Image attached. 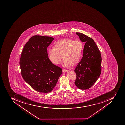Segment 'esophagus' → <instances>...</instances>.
I'll list each match as a JSON object with an SVG mask.
<instances>
[{"label": "esophagus", "instance_id": "esophagus-1", "mask_svg": "<svg viewBox=\"0 0 125 125\" xmlns=\"http://www.w3.org/2000/svg\"><path fill=\"white\" fill-rule=\"evenodd\" d=\"M63 72H68V70H66V69H63Z\"/></svg>", "mask_w": 125, "mask_h": 125}]
</instances>
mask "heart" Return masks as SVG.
I'll return each mask as SVG.
<instances>
[{
	"label": "heart",
	"instance_id": "b5f03b06",
	"mask_svg": "<svg viewBox=\"0 0 125 125\" xmlns=\"http://www.w3.org/2000/svg\"><path fill=\"white\" fill-rule=\"evenodd\" d=\"M83 44L80 40L65 39L58 41L53 48L48 49L50 60L55 65L59 64L63 56V63L66 66L78 63L82 57Z\"/></svg>",
	"mask_w": 125,
	"mask_h": 125
}]
</instances>
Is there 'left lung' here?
<instances>
[{"label":"left lung","mask_w":125,"mask_h":125,"mask_svg":"<svg viewBox=\"0 0 125 125\" xmlns=\"http://www.w3.org/2000/svg\"><path fill=\"white\" fill-rule=\"evenodd\" d=\"M82 42H86L83 56L74 72L76 78L75 85L81 90L90 88L101 73V54L94 40L82 33L76 32Z\"/></svg>","instance_id":"left-lung-1"}]
</instances>
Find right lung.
<instances>
[{"instance_id": "obj_1", "label": "right lung", "mask_w": 125, "mask_h": 125, "mask_svg": "<svg viewBox=\"0 0 125 125\" xmlns=\"http://www.w3.org/2000/svg\"><path fill=\"white\" fill-rule=\"evenodd\" d=\"M51 37L34 35L24 46L20 60L21 75L35 91L47 93L56 86L62 69L52 63L47 48L53 41Z\"/></svg>"}]
</instances>
